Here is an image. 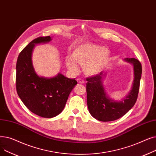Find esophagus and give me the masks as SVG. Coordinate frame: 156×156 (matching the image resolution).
I'll return each instance as SVG.
<instances>
[{
  "mask_svg": "<svg viewBox=\"0 0 156 156\" xmlns=\"http://www.w3.org/2000/svg\"><path fill=\"white\" fill-rule=\"evenodd\" d=\"M77 81H78V83H81V84H83V83H85L84 80H82L81 78H78V79H77Z\"/></svg>",
  "mask_w": 156,
  "mask_h": 156,
  "instance_id": "obj_1",
  "label": "esophagus"
}]
</instances>
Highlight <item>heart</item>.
Returning <instances> with one entry per match:
<instances>
[{
	"label": "heart",
	"instance_id": "obj_1",
	"mask_svg": "<svg viewBox=\"0 0 156 156\" xmlns=\"http://www.w3.org/2000/svg\"><path fill=\"white\" fill-rule=\"evenodd\" d=\"M71 58L65 61L68 69L76 72L78 69L76 62L83 65V71L88 76H95L100 73L108 64L110 52L105 47L85 43L76 45L71 52Z\"/></svg>",
	"mask_w": 156,
	"mask_h": 156
}]
</instances>
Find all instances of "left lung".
Wrapping results in <instances>:
<instances>
[{"instance_id":"left-lung-1","label":"left lung","mask_w":156,"mask_h":156,"mask_svg":"<svg viewBox=\"0 0 156 156\" xmlns=\"http://www.w3.org/2000/svg\"><path fill=\"white\" fill-rule=\"evenodd\" d=\"M125 61L133 66L134 80L127 96L121 101L109 98L103 86V79L107 73L101 72L96 76L87 78V94L89 112L96 119L101 121H112L123 116L135 105L140 87L142 65L135 58H125Z\"/></svg>"}]
</instances>
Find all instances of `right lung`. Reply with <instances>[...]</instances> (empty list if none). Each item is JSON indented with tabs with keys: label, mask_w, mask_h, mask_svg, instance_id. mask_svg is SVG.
I'll use <instances>...</instances> for the list:
<instances>
[{
	"label": "right lung",
	"mask_w": 156,
	"mask_h": 156,
	"mask_svg": "<svg viewBox=\"0 0 156 156\" xmlns=\"http://www.w3.org/2000/svg\"><path fill=\"white\" fill-rule=\"evenodd\" d=\"M51 37L34 39L23 48L16 63V90L26 107L33 113L43 118H53L64 109L69 95L77 84L75 79L65 77L61 73L52 78L39 76L31 61L36 44H45Z\"/></svg>",
	"instance_id": "1"
}]
</instances>
